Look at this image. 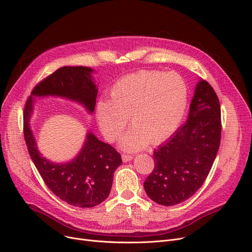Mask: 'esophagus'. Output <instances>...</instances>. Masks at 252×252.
I'll list each match as a JSON object with an SVG mask.
<instances>
[{
    "label": "esophagus",
    "mask_w": 252,
    "mask_h": 252,
    "mask_svg": "<svg viewBox=\"0 0 252 252\" xmlns=\"http://www.w3.org/2000/svg\"><path fill=\"white\" fill-rule=\"evenodd\" d=\"M122 158H123V161L124 162H128V161H130L131 159H133V156L131 155H127V154H123L122 155Z\"/></svg>",
    "instance_id": "1"
}]
</instances>
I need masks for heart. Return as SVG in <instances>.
Here are the masks:
<instances>
[{"label": "heart", "mask_w": 252, "mask_h": 252, "mask_svg": "<svg viewBox=\"0 0 252 252\" xmlns=\"http://www.w3.org/2000/svg\"><path fill=\"white\" fill-rule=\"evenodd\" d=\"M110 95L111 100L98 101L97 122L104 137L114 142L129 117L133 127L121 141L127 151L160 144L173 135L188 103L187 86L176 72L142 70L126 75L112 86Z\"/></svg>", "instance_id": "obj_1"}]
</instances>
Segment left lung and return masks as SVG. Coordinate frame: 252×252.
Masks as SVG:
<instances>
[{"mask_svg":"<svg viewBox=\"0 0 252 252\" xmlns=\"http://www.w3.org/2000/svg\"><path fill=\"white\" fill-rule=\"evenodd\" d=\"M219 98L206 81L197 83L187 122L154 150V169L144 182L151 200L171 206L199 189L216 159L220 143Z\"/></svg>","mask_w":252,"mask_h":252,"instance_id":"left-lung-1","label":"left lung"}]
</instances>
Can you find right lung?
I'll return each instance as SVG.
<instances>
[{"instance_id": "obj_1", "label": "right lung", "mask_w": 252, "mask_h": 252, "mask_svg": "<svg viewBox=\"0 0 252 252\" xmlns=\"http://www.w3.org/2000/svg\"><path fill=\"white\" fill-rule=\"evenodd\" d=\"M86 66H63L32 90L23 115L24 139L29 153L48 188L61 200L77 207H94L108 197L115 169L122 157L112 146L88 131L83 147L67 162H53L38 151L31 128L34 97H60L81 104L92 114L98 87Z\"/></svg>"}]
</instances>
